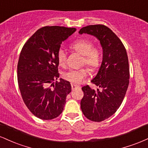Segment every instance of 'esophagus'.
<instances>
[{
	"label": "esophagus",
	"instance_id": "1",
	"mask_svg": "<svg viewBox=\"0 0 148 148\" xmlns=\"http://www.w3.org/2000/svg\"><path fill=\"white\" fill-rule=\"evenodd\" d=\"M72 90H75V89H77V88H80V86H78V85L72 84Z\"/></svg>",
	"mask_w": 148,
	"mask_h": 148
}]
</instances>
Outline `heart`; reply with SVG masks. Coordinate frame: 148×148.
I'll return each mask as SVG.
<instances>
[{
  "instance_id": "heart-1",
  "label": "heart",
  "mask_w": 148,
  "mask_h": 148,
  "mask_svg": "<svg viewBox=\"0 0 148 148\" xmlns=\"http://www.w3.org/2000/svg\"><path fill=\"white\" fill-rule=\"evenodd\" d=\"M71 48L83 56L81 64H86L92 70L97 69L102 60L101 51L99 47L93 45L90 40L79 39L72 44ZM57 60L60 66H64L67 62V54L62 49L57 53ZM88 69L86 67L79 69H69L63 74V77L72 84H79L88 75Z\"/></svg>"
}]
</instances>
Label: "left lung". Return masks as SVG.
<instances>
[{"label":"left lung","mask_w":148,"mask_h":148,"mask_svg":"<svg viewBox=\"0 0 148 148\" xmlns=\"http://www.w3.org/2000/svg\"><path fill=\"white\" fill-rule=\"evenodd\" d=\"M79 34L94 35L103 49V60L99 72L91 81L101 90L82 88L84 97L81 108L88 120L101 122L113 115L123 102L130 83L128 56L123 42L104 25H90L81 28Z\"/></svg>","instance_id":"obj_1"}]
</instances>
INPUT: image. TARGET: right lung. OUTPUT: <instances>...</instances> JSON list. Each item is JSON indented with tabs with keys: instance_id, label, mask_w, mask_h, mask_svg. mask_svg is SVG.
Segmentation results:
<instances>
[{
	"instance_id": "obj_1",
	"label": "right lung",
	"mask_w": 148,
	"mask_h": 148,
	"mask_svg": "<svg viewBox=\"0 0 148 148\" xmlns=\"http://www.w3.org/2000/svg\"><path fill=\"white\" fill-rule=\"evenodd\" d=\"M76 30L64 26H45L27 40L20 53L17 80L25 106L37 118L52 120L64 109L66 97L72 91L69 81L60 79L57 53L62 42Z\"/></svg>"
}]
</instances>
